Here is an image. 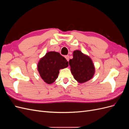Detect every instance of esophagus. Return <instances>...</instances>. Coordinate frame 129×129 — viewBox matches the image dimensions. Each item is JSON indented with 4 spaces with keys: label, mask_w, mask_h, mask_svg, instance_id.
<instances>
[{
    "label": "esophagus",
    "mask_w": 129,
    "mask_h": 129,
    "mask_svg": "<svg viewBox=\"0 0 129 129\" xmlns=\"http://www.w3.org/2000/svg\"><path fill=\"white\" fill-rule=\"evenodd\" d=\"M65 58H66V60H67V61H69V55L65 56Z\"/></svg>",
    "instance_id": "34e87169"
}]
</instances>
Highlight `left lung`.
Here are the masks:
<instances>
[{
  "label": "left lung",
  "instance_id": "obj_1",
  "mask_svg": "<svg viewBox=\"0 0 129 129\" xmlns=\"http://www.w3.org/2000/svg\"><path fill=\"white\" fill-rule=\"evenodd\" d=\"M72 74L78 82L84 83L90 80L95 73V67L91 59L80 50L73 52V58L69 61Z\"/></svg>",
  "mask_w": 129,
  "mask_h": 129
}]
</instances>
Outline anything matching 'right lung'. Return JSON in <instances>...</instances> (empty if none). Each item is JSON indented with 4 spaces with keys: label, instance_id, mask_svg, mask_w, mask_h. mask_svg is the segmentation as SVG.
<instances>
[{
    "label": "right lung",
    "instance_id": "right-lung-1",
    "mask_svg": "<svg viewBox=\"0 0 129 129\" xmlns=\"http://www.w3.org/2000/svg\"><path fill=\"white\" fill-rule=\"evenodd\" d=\"M68 66V62L59 53L49 52L42 57L38 64V70L46 83L52 84L58 77L60 69Z\"/></svg>",
    "mask_w": 129,
    "mask_h": 129
}]
</instances>
